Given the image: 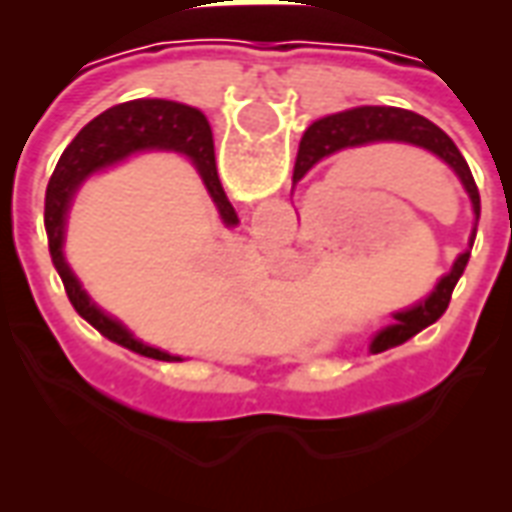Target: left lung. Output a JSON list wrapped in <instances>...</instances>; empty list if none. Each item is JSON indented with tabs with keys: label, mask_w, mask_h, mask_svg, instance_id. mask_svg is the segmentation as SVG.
Instances as JSON below:
<instances>
[{
	"label": "left lung",
	"mask_w": 512,
	"mask_h": 512,
	"mask_svg": "<svg viewBox=\"0 0 512 512\" xmlns=\"http://www.w3.org/2000/svg\"><path fill=\"white\" fill-rule=\"evenodd\" d=\"M376 142H400V145L422 147V150H428L430 156L444 161L455 172V178L461 180L463 191L469 194L474 211L469 249H463L461 255L455 257L450 271L436 282V288L430 290L425 299L417 301L414 307L392 312V323L384 326L370 340V351L381 354L386 348L403 345L414 334L428 329L430 323L439 321L444 310L450 307L452 290L458 285L463 268L469 263V255H472L477 219H480V191H477V183L472 178V169H469L466 158L461 156V150L455 147L450 136L444 134L436 123H430L428 117L408 112V109H397V106H354V109H345V112H337V115L315 120L301 136L299 156H296V167H293V183H299L326 156H334L340 150H351V147L376 145Z\"/></svg>",
	"instance_id": "obj_1"
}]
</instances>
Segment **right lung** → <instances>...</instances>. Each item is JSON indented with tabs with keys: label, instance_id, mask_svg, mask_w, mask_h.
Instances as JSON below:
<instances>
[{
	"label": "right lung",
	"instance_id": "obj_1",
	"mask_svg": "<svg viewBox=\"0 0 512 512\" xmlns=\"http://www.w3.org/2000/svg\"><path fill=\"white\" fill-rule=\"evenodd\" d=\"M145 150H175L186 156L200 172L205 189L211 194L213 205L219 208V216L227 227L238 224L235 208L227 200L222 189V180L216 172V158H213V134L208 126V117L194 106L178 104V101H161V98H145V101H128V104L112 106L104 115L90 120L87 126L76 134L71 145L57 161V169L49 180L46 189V233H49V252L54 260V268L60 271L65 293L71 299L73 310L82 315L84 321L93 323L98 332L109 337L112 343L123 345L134 354L161 359V362H183L180 356H172L161 348L145 345L128 332L123 323L106 315L95 304L82 282L65 260L62 244H65V222L71 211L76 191L82 189L87 178L95 172L115 167L120 161L145 153Z\"/></svg>",
	"mask_w": 512,
	"mask_h": 512
}]
</instances>
